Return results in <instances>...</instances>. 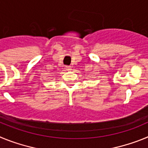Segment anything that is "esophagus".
Masks as SVG:
<instances>
[{
	"mask_svg": "<svg viewBox=\"0 0 148 148\" xmlns=\"http://www.w3.org/2000/svg\"><path fill=\"white\" fill-rule=\"evenodd\" d=\"M66 70H68V71H70V70H72V66H66Z\"/></svg>",
	"mask_w": 148,
	"mask_h": 148,
	"instance_id": "1",
	"label": "esophagus"
}]
</instances>
